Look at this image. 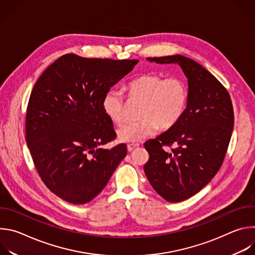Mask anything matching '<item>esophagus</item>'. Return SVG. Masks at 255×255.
<instances>
[{
    "instance_id": "esophagus-1",
    "label": "esophagus",
    "mask_w": 255,
    "mask_h": 255,
    "mask_svg": "<svg viewBox=\"0 0 255 255\" xmlns=\"http://www.w3.org/2000/svg\"><path fill=\"white\" fill-rule=\"evenodd\" d=\"M139 146V144L138 143H130V144H128L127 145V149H128V151L129 152H131L132 150H134L135 148H137Z\"/></svg>"
}]
</instances>
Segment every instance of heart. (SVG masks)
<instances>
[{"mask_svg":"<svg viewBox=\"0 0 255 255\" xmlns=\"http://www.w3.org/2000/svg\"><path fill=\"white\" fill-rule=\"evenodd\" d=\"M126 92L131 101H142L140 120L129 123L118 131L123 142H139L153 135L159 128L169 129L184 115L188 103L185 82L176 77L163 79L157 74L143 75L131 81ZM106 116L121 126L126 120L125 99L116 89L108 90L102 100Z\"/></svg>","mask_w":255,"mask_h":255,"instance_id":"heart-1","label":"heart"}]
</instances>
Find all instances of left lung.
<instances>
[{"label":"left lung","instance_id":"8db88e82","mask_svg":"<svg viewBox=\"0 0 255 255\" xmlns=\"http://www.w3.org/2000/svg\"><path fill=\"white\" fill-rule=\"evenodd\" d=\"M156 63H177L188 79V103L178 122L144 143V165L150 185L164 200L185 201L199 193L220 169L234 126L231 98L224 86L195 60L183 55L148 57ZM178 147L165 152L163 146Z\"/></svg>","mask_w":255,"mask_h":255}]
</instances>
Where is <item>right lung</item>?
Wrapping results in <instances>:
<instances>
[{"label":"right lung","instance_id":"add662e5","mask_svg":"<svg viewBox=\"0 0 255 255\" xmlns=\"http://www.w3.org/2000/svg\"><path fill=\"white\" fill-rule=\"evenodd\" d=\"M137 63V59L68 53L49 65L34 85L26 141L42 181L60 199L76 205L92 201L126 156L124 143L101 148L117 136L102 100Z\"/></svg>","mask_w":255,"mask_h":255}]
</instances>
